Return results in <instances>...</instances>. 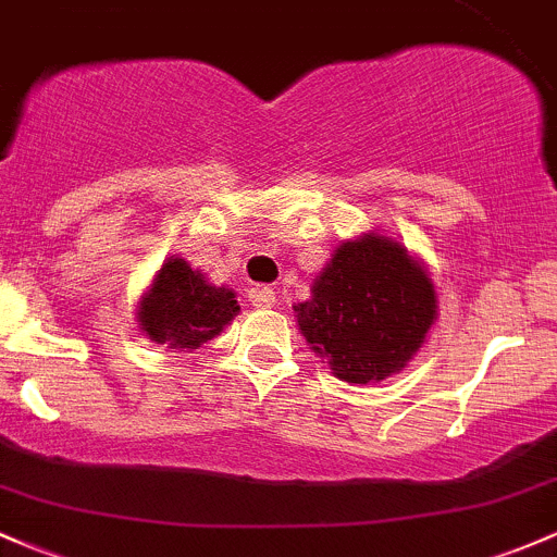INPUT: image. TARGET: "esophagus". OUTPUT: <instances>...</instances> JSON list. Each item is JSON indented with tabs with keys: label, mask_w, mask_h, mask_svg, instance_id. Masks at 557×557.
Returning <instances> with one entry per match:
<instances>
[{
	"label": "esophagus",
	"mask_w": 557,
	"mask_h": 557,
	"mask_svg": "<svg viewBox=\"0 0 557 557\" xmlns=\"http://www.w3.org/2000/svg\"><path fill=\"white\" fill-rule=\"evenodd\" d=\"M249 302H252L255 308H273V305H276V292H273L271 286H252V289H249Z\"/></svg>",
	"instance_id": "obj_1"
}]
</instances>
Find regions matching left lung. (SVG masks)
I'll return each mask as SVG.
<instances>
[{
    "mask_svg": "<svg viewBox=\"0 0 557 557\" xmlns=\"http://www.w3.org/2000/svg\"><path fill=\"white\" fill-rule=\"evenodd\" d=\"M297 324L334 376L356 385L400 372L422 348L438 300L428 271L380 233L343 242L319 273Z\"/></svg>",
    "mask_w": 557,
    "mask_h": 557,
    "instance_id": "left-lung-1",
    "label": "left lung"
}]
</instances>
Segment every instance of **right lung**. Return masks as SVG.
Segmentation results:
<instances>
[{
    "label": "right lung",
    "mask_w": 557,
    "mask_h": 557,
    "mask_svg": "<svg viewBox=\"0 0 557 557\" xmlns=\"http://www.w3.org/2000/svg\"><path fill=\"white\" fill-rule=\"evenodd\" d=\"M233 289L214 286L199 271L170 257L137 305L143 334L172 350H196L218 337L238 313Z\"/></svg>",
    "instance_id": "add662e5"
}]
</instances>
